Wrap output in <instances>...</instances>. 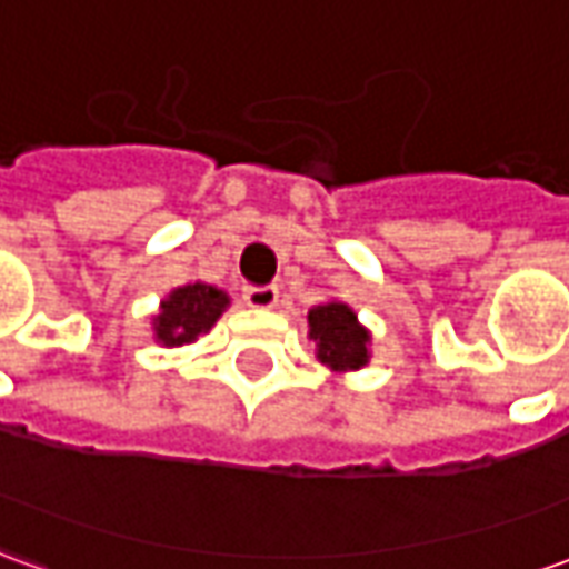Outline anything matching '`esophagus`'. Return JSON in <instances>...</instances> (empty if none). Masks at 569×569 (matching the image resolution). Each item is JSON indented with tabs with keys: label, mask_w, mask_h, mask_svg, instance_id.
Instances as JSON below:
<instances>
[{
	"label": "esophagus",
	"mask_w": 569,
	"mask_h": 569,
	"mask_svg": "<svg viewBox=\"0 0 569 569\" xmlns=\"http://www.w3.org/2000/svg\"><path fill=\"white\" fill-rule=\"evenodd\" d=\"M277 298H280V292L273 286H249L247 292H243V301L256 310L277 308Z\"/></svg>",
	"instance_id": "1"
}]
</instances>
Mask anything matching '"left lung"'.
<instances>
[{
  "instance_id": "obj_1",
  "label": "left lung",
  "mask_w": 569,
  "mask_h": 569,
  "mask_svg": "<svg viewBox=\"0 0 569 569\" xmlns=\"http://www.w3.org/2000/svg\"><path fill=\"white\" fill-rule=\"evenodd\" d=\"M308 338L317 345V359L332 375H350L369 366L371 332L359 322L347 301L329 298L308 310Z\"/></svg>"
}]
</instances>
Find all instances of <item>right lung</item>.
<instances>
[{
    "label": "right lung",
    "instance_id": "obj_1",
    "mask_svg": "<svg viewBox=\"0 0 569 569\" xmlns=\"http://www.w3.org/2000/svg\"><path fill=\"white\" fill-rule=\"evenodd\" d=\"M231 308V296L210 283H182L170 289L151 317L154 345L186 347L194 345L200 335H207L219 322L224 310Z\"/></svg>",
    "mask_w": 569,
    "mask_h": 569
}]
</instances>
